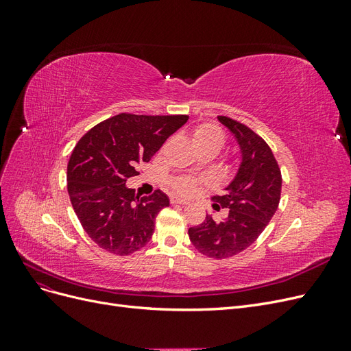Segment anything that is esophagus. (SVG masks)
Returning <instances> with one entry per match:
<instances>
[{
    "instance_id": "34e87169",
    "label": "esophagus",
    "mask_w": 351,
    "mask_h": 351,
    "mask_svg": "<svg viewBox=\"0 0 351 351\" xmlns=\"http://www.w3.org/2000/svg\"><path fill=\"white\" fill-rule=\"evenodd\" d=\"M169 202H171L173 205H176V204H178V205H187L189 204L186 199H180V197H174V196L169 199Z\"/></svg>"
}]
</instances>
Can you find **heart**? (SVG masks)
Instances as JSON below:
<instances>
[{
  "instance_id": "1",
  "label": "heart",
  "mask_w": 351,
  "mask_h": 351,
  "mask_svg": "<svg viewBox=\"0 0 351 351\" xmlns=\"http://www.w3.org/2000/svg\"><path fill=\"white\" fill-rule=\"evenodd\" d=\"M193 139L200 151H210L217 154L226 143V134L219 125L214 123H202L193 129ZM200 180L195 177H177L173 182V189L177 193L192 196L197 192Z\"/></svg>"
}]
</instances>
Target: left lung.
I'll return each mask as SVG.
<instances>
[{
	"instance_id": "1",
	"label": "left lung",
	"mask_w": 351,
	"mask_h": 351,
	"mask_svg": "<svg viewBox=\"0 0 351 351\" xmlns=\"http://www.w3.org/2000/svg\"><path fill=\"white\" fill-rule=\"evenodd\" d=\"M218 120L234 134L241 149V164L226 195L212 197L214 209L227 208V217L215 221L206 215L189 228L193 246L208 258L236 256L256 241L274 217L281 199V169L269 145L250 127L227 115Z\"/></svg>"
}]
</instances>
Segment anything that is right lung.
<instances>
[{"label": "right lung", "mask_w": 351, "mask_h": 351, "mask_svg": "<svg viewBox=\"0 0 351 351\" xmlns=\"http://www.w3.org/2000/svg\"><path fill=\"white\" fill-rule=\"evenodd\" d=\"M189 115L121 112L80 137L67 165V190L83 230L98 246L119 256L149 243L159 210L169 206L161 190L134 196L125 182L139 176L159 147Z\"/></svg>", "instance_id": "right-lung-1"}]
</instances>
